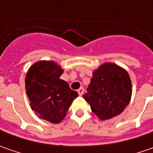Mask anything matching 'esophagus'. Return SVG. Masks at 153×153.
<instances>
[{"instance_id": "esophagus-1", "label": "esophagus", "mask_w": 153, "mask_h": 153, "mask_svg": "<svg viewBox=\"0 0 153 153\" xmlns=\"http://www.w3.org/2000/svg\"><path fill=\"white\" fill-rule=\"evenodd\" d=\"M77 92H78V94H79L80 96H82V95L83 94V92H84V89H83L82 88H80L79 89L77 90Z\"/></svg>"}]
</instances>
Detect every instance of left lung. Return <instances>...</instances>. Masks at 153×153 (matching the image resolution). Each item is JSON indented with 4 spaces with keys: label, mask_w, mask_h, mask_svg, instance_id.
I'll return each mask as SVG.
<instances>
[{
    "label": "left lung",
    "mask_w": 153,
    "mask_h": 153,
    "mask_svg": "<svg viewBox=\"0 0 153 153\" xmlns=\"http://www.w3.org/2000/svg\"><path fill=\"white\" fill-rule=\"evenodd\" d=\"M87 93L82 95L100 120L121 114L130 101L132 84L126 71L113 63H105L93 72Z\"/></svg>",
    "instance_id": "1"
}]
</instances>
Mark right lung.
<instances>
[{
  "instance_id": "obj_1",
  "label": "right lung",
  "mask_w": 153,
  "mask_h": 153,
  "mask_svg": "<svg viewBox=\"0 0 153 153\" xmlns=\"http://www.w3.org/2000/svg\"><path fill=\"white\" fill-rule=\"evenodd\" d=\"M63 71L54 61L42 60L32 65L25 76L30 107L40 118L52 123L65 118L71 104L78 96L68 82L59 78Z\"/></svg>"
}]
</instances>
